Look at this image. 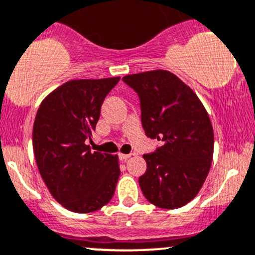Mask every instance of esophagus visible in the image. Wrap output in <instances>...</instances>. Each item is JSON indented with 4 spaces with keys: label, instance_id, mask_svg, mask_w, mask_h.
Segmentation results:
<instances>
[{
    "label": "esophagus",
    "instance_id": "esophagus-1",
    "mask_svg": "<svg viewBox=\"0 0 255 255\" xmlns=\"http://www.w3.org/2000/svg\"><path fill=\"white\" fill-rule=\"evenodd\" d=\"M130 155L132 154H123V153H120V154H118V157H120V159L122 160V162H126V160L130 157Z\"/></svg>",
    "mask_w": 255,
    "mask_h": 255
}]
</instances>
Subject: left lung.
<instances>
[{
  "mask_svg": "<svg viewBox=\"0 0 255 255\" xmlns=\"http://www.w3.org/2000/svg\"><path fill=\"white\" fill-rule=\"evenodd\" d=\"M123 82L137 92L145 135L162 145L143 158L147 170L139 187L149 203L177 209L198 194L211 169L214 133L196 93L168 71L128 75Z\"/></svg>",
  "mask_w": 255,
  "mask_h": 255,
  "instance_id": "left-lung-1",
  "label": "left lung"
}]
</instances>
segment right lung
<instances>
[{
	"mask_svg": "<svg viewBox=\"0 0 255 255\" xmlns=\"http://www.w3.org/2000/svg\"><path fill=\"white\" fill-rule=\"evenodd\" d=\"M120 77L73 80L49 93L37 111L32 142L39 174L59 204L75 213L98 211L112 199L117 155L92 152L106 96Z\"/></svg>",
	"mask_w": 255,
	"mask_h": 255,
	"instance_id": "1",
	"label": "right lung"
}]
</instances>
